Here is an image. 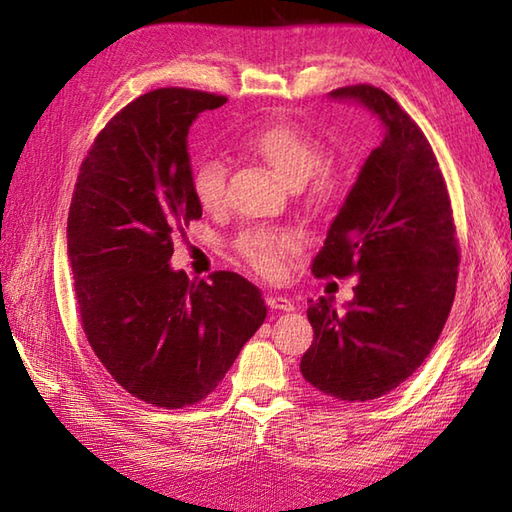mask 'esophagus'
Here are the masks:
<instances>
[{
	"mask_svg": "<svg viewBox=\"0 0 512 512\" xmlns=\"http://www.w3.org/2000/svg\"><path fill=\"white\" fill-rule=\"evenodd\" d=\"M266 303L273 310H284V312L295 310V301H292L290 297H284V295H268Z\"/></svg>",
	"mask_w": 512,
	"mask_h": 512,
	"instance_id": "1",
	"label": "esophagus"
}]
</instances>
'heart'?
Returning a JSON list of instances; mask_svg holds the SVG:
<instances>
[{"instance_id": "obj_1", "label": "heart", "mask_w": 512, "mask_h": 512, "mask_svg": "<svg viewBox=\"0 0 512 512\" xmlns=\"http://www.w3.org/2000/svg\"><path fill=\"white\" fill-rule=\"evenodd\" d=\"M242 149L262 160L290 187H308V200L319 204L334 193V176L325 165L328 151L317 136L295 123H273L253 129L242 138ZM226 169L220 158L206 156L191 171L193 198L206 211H213L224 202ZM237 255L257 270L259 275L277 279L284 275L286 259L297 248V237L288 231L270 228H248L233 242Z\"/></svg>"}]
</instances>
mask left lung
<instances>
[{
  "label": "left lung",
  "mask_w": 512,
  "mask_h": 512,
  "mask_svg": "<svg viewBox=\"0 0 512 512\" xmlns=\"http://www.w3.org/2000/svg\"><path fill=\"white\" fill-rule=\"evenodd\" d=\"M369 107L385 138L312 259L317 277H354V299L310 303L314 341L301 374L325 396L365 402L416 372L449 319L460 266L447 182L418 123L374 85L330 92Z\"/></svg>",
  "instance_id": "1"
}]
</instances>
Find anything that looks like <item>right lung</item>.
<instances>
[{"label": "right lung", "mask_w": 512, "mask_h": 512, "mask_svg": "<svg viewBox=\"0 0 512 512\" xmlns=\"http://www.w3.org/2000/svg\"><path fill=\"white\" fill-rule=\"evenodd\" d=\"M226 96L151 90L114 114L81 162L68 257L81 328L107 372L154 407L206 398L266 319L262 290L231 270L211 281L171 270L173 237L202 206L187 134Z\"/></svg>", "instance_id": "add662e5"}]
</instances>
